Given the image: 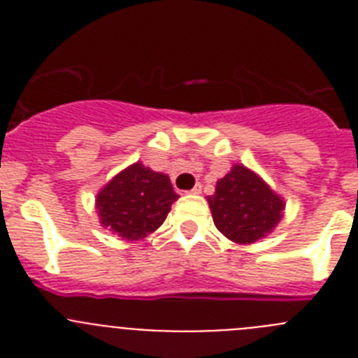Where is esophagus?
Returning a JSON list of instances; mask_svg holds the SVG:
<instances>
[{
	"mask_svg": "<svg viewBox=\"0 0 358 358\" xmlns=\"http://www.w3.org/2000/svg\"><path fill=\"white\" fill-rule=\"evenodd\" d=\"M202 192V186L201 185H195L194 188L192 189H188V192H186V194H192V195H199Z\"/></svg>",
	"mask_w": 358,
	"mask_h": 358,
	"instance_id": "obj_1",
	"label": "esophagus"
}]
</instances>
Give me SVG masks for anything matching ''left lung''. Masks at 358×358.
<instances>
[{
  "label": "left lung",
  "mask_w": 358,
  "mask_h": 358,
  "mask_svg": "<svg viewBox=\"0 0 358 358\" xmlns=\"http://www.w3.org/2000/svg\"><path fill=\"white\" fill-rule=\"evenodd\" d=\"M206 199L217 229L238 245H249L273 233L285 211L283 197L242 163L233 164L217 181L215 194Z\"/></svg>",
  "instance_id": "1"
}]
</instances>
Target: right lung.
<instances>
[{"label": "right lung", "instance_id": "1", "mask_svg": "<svg viewBox=\"0 0 358 358\" xmlns=\"http://www.w3.org/2000/svg\"><path fill=\"white\" fill-rule=\"evenodd\" d=\"M179 195L166 173L154 172L136 161L116 173L96 194L98 218L120 238L143 240L164 222Z\"/></svg>", "mask_w": 358, "mask_h": 358}]
</instances>
